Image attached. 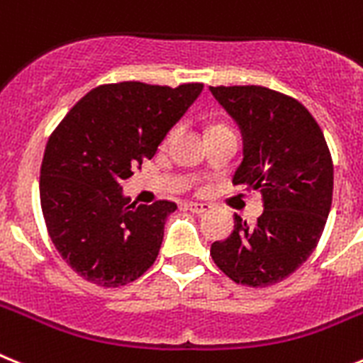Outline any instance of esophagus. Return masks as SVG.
I'll list each match as a JSON object with an SVG mask.
<instances>
[{
    "label": "esophagus",
    "instance_id": "obj_1",
    "mask_svg": "<svg viewBox=\"0 0 363 363\" xmlns=\"http://www.w3.org/2000/svg\"><path fill=\"white\" fill-rule=\"evenodd\" d=\"M185 207H187L191 213H194V215H202V213H206L207 209H209L207 203H198V202H189L185 203Z\"/></svg>",
    "mask_w": 363,
    "mask_h": 363
}]
</instances>
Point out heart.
<instances>
[{"label": "heart", "mask_w": 363, "mask_h": 363, "mask_svg": "<svg viewBox=\"0 0 363 363\" xmlns=\"http://www.w3.org/2000/svg\"><path fill=\"white\" fill-rule=\"evenodd\" d=\"M218 126H222V125H216V126H213V128H218Z\"/></svg>", "instance_id": "b5f03b06"}]
</instances>
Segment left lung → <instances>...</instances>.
<instances>
[{
	"label": "left lung",
	"instance_id": "left-lung-1",
	"mask_svg": "<svg viewBox=\"0 0 363 363\" xmlns=\"http://www.w3.org/2000/svg\"><path fill=\"white\" fill-rule=\"evenodd\" d=\"M244 135L233 185L261 193L255 224L235 215V229L211 244L215 264L237 284L281 283L311 257L333 206L334 165L312 113L290 95L264 86H211Z\"/></svg>",
	"mask_w": 363,
	"mask_h": 363
}]
</instances>
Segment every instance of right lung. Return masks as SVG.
Wrapping results in <instances>:
<instances>
[{
  "label": "right lung",
  "mask_w": 363,
  "mask_h": 363,
  "mask_svg": "<svg viewBox=\"0 0 363 363\" xmlns=\"http://www.w3.org/2000/svg\"><path fill=\"white\" fill-rule=\"evenodd\" d=\"M202 89V82L178 88L135 80L101 84L49 135L40 167L43 218L62 259L89 283L123 286L157 259L163 225L176 203H130L121 182L154 157Z\"/></svg>",
  "instance_id": "1"
}]
</instances>
